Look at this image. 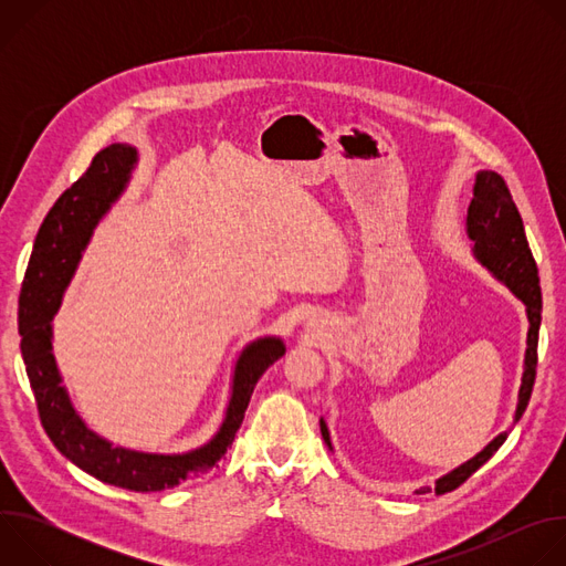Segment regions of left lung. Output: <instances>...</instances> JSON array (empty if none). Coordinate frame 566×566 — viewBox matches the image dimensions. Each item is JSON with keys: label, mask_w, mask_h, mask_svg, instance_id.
I'll return each instance as SVG.
<instances>
[{"label": "left lung", "mask_w": 566, "mask_h": 566, "mask_svg": "<svg viewBox=\"0 0 566 566\" xmlns=\"http://www.w3.org/2000/svg\"><path fill=\"white\" fill-rule=\"evenodd\" d=\"M465 228H468V237L474 244L472 247L474 258L526 304L528 336H526L524 374H522L517 410H515V421H520L528 406L533 382H535L537 338H539V322H542V291H539L537 264L528 249L522 214L511 197L506 181L497 172L481 170L476 175L472 201L468 206ZM319 432H322V439H325V443L332 450L329 430H327V423L322 419H319ZM506 437H509V432L497 434L470 461L461 463L446 476L437 479L434 493L443 495V493L459 489L472 472H476L502 448ZM426 491H430V489H421V493H426Z\"/></svg>", "instance_id": "8db88e82"}]
</instances>
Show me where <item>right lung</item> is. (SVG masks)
Returning a JSON list of instances; mask_svg holds the SVG:
<instances>
[{
    "mask_svg": "<svg viewBox=\"0 0 566 566\" xmlns=\"http://www.w3.org/2000/svg\"><path fill=\"white\" fill-rule=\"evenodd\" d=\"M136 149L114 143L101 149L87 172L80 177L49 210L27 269L20 293L18 325L22 336V358L38 402V415L53 446L77 468L112 486L154 493L175 489L179 483L206 474L230 448L249 400L262 374L284 356L280 338H260L241 352L226 419L219 432L201 448L186 454H147L114 448L92 432L71 406L66 389L60 385V371L51 352V317L60 306L77 262L87 247L94 226L125 190L136 166Z\"/></svg>",
    "mask_w": 566,
    "mask_h": 566,
    "instance_id": "1",
    "label": "right lung"
}]
</instances>
